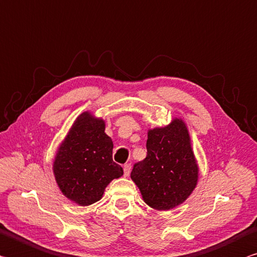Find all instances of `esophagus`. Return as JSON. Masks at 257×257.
Here are the masks:
<instances>
[{
    "label": "esophagus",
    "instance_id": "1",
    "mask_svg": "<svg viewBox=\"0 0 257 257\" xmlns=\"http://www.w3.org/2000/svg\"><path fill=\"white\" fill-rule=\"evenodd\" d=\"M130 170H132V165L130 164H125L123 166V175L128 176L130 174Z\"/></svg>",
    "mask_w": 257,
    "mask_h": 257
}]
</instances>
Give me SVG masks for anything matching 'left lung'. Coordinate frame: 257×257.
<instances>
[{
  "instance_id": "8db88e82",
  "label": "left lung",
  "mask_w": 257,
  "mask_h": 257,
  "mask_svg": "<svg viewBox=\"0 0 257 257\" xmlns=\"http://www.w3.org/2000/svg\"><path fill=\"white\" fill-rule=\"evenodd\" d=\"M147 156L135 164L130 177L149 207L166 211L183 203L199 180L189 129L181 118L148 129Z\"/></svg>"
}]
</instances>
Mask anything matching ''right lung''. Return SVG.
<instances>
[{
    "label": "right lung",
    "instance_id": "right-lung-1",
    "mask_svg": "<svg viewBox=\"0 0 257 257\" xmlns=\"http://www.w3.org/2000/svg\"><path fill=\"white\" fill-rule=\"evenodd\" d=\"M104 130L105 121L85 111L74 121L56 152V183L78 206L99 201L110 182L123 174L122 167L112 160L113 143Z\"/></svg>",
    "mask_w": 257,
    "mask_h": 257
}]
</instances>
